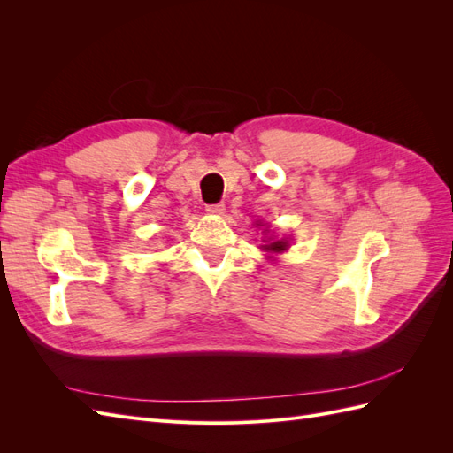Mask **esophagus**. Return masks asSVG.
<instances>
[{"label": "esophagus", "mask_w": 453, "mask_h": 453, "mask_svg": "<svg viewBox=\"0 0 453 453\" xmlns=\"http://www.w3.org/2000/svg\"><path fill=\"white\" fill-rule=\"evenodd\" d=\"M205 211L211 213V215H223V213H225V203H223V202L208 203V205H205Z\"/></svg>", "instance_id": "esophagus-1"}]
</instances>
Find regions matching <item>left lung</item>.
Returning a JSON list of instances; mask_svg holds the SVG:
<instances>
[{
  "label": "left lung",
  "instance_id": "8db88e82",
  "mask_svg": "<svg viewBox=\"0 0 453 453\" xmlns=\"http://www.w3.org/2000/svg\"><path fill=\"white\" fill-rule=\"evenodd\" d=\"M265 250H270V251H283L285 248H287V242H283V240H278V242H272V243H268V245H263Z\"/></svg>",
  "mask_w": 453,
  "mask_h": 453
}]
</instances>
